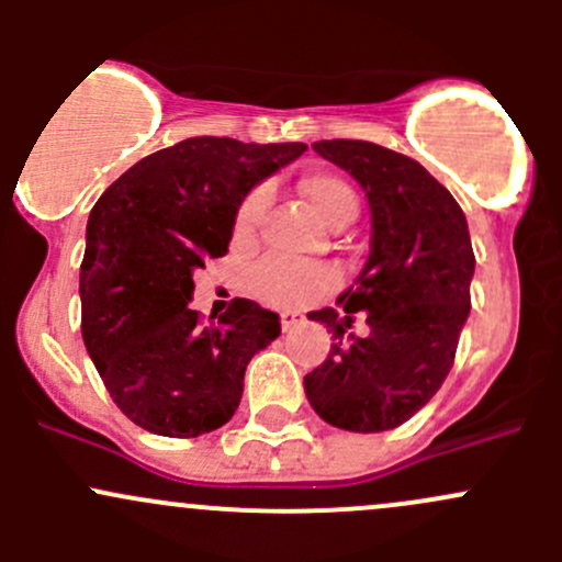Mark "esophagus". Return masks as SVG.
<instances>
[{"instance_id":"1","label":"esophagus","mask_w":562,"mask_h":562,"mask_svg":"<svg viewBox=\"0 0 562 562\" xmlns=\"http://www.w3.org/2000/svg\"><path fill=\"white\" fill-rule=\"evenodd\" d=\"M299 323H302V315L293 313V310H285V313H280V326H282V331H288V328L299 326Z\"/></svg>"}]
</instances>
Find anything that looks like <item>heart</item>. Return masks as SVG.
Masks as SVG:
<instances>
[{
  "label": "heart",
  "instance_id": "b5f03b06",
  "mask_svg": "<svg viewBox=\"0 0 562 562\" xmlns=\"http://www.w3.org/2000/svg\"><path fill=\"white\" fill-rule=\"evenodd\" d=\"M302 192L307 203L313 206L321 223L328 228L350 223L359 212V198H356L353 187L345 179L334 173H313L302 181ZM266 195L260 190L249 192L241 201L239 212L234 220V234L236 239H249L255 231V223L260 217ZM334 274L326 266L313 263H291L282 258H266L249 271V293L260 302L271 304V307H299L321 299L334 288Z\"/></svg>",
  "mask_w": 562,
  "mask_h": 562
}]
</instances>
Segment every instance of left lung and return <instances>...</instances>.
Returning a JSON list of instances; mask_svg holds the SVG:
<instances>
[{
	"label": "left lung",
	"mask_w": 562,
	"mask_h": 562,
	"mask_svg": "<svg viewBox=\"0 0 562 562\" xmlns=\"http://www.w3.org/2000/svg\"><path fill=\"white\" fill-rule=\"evenodd\" d=\"M313 149L364 187L372 239L359 280L339 296L345 315L310 313L339 342L304 375V391L331 427L386 432L416 416L454 367L475 269L468 220L454 195L400 151L345 138ZM353 312L368 313L367 338L344 337Z\"/></svg>",
	"instance_id": "obj_1"
}]
</instances>
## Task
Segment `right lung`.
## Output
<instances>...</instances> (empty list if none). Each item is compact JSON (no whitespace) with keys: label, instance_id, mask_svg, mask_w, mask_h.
<instances>
[{"label":"right lung","instance_id":"obj_1","mask_svg":"<svg viewBox=\"0 0 562 562\" xmlns=\"http://www.w3.org/2000/svg\"><path fill=\"white\" fill-rule=\"evenodd\" d=\"M307 144L187 138L124 171L94 203L81 263V334L108 394L146 432L198 438L231 422L245 370L280 315L234 299L217 323L187 307L223 258L241 201Z\"/></svg>","mask_w":562,"mask_h":562}]
</instances>
